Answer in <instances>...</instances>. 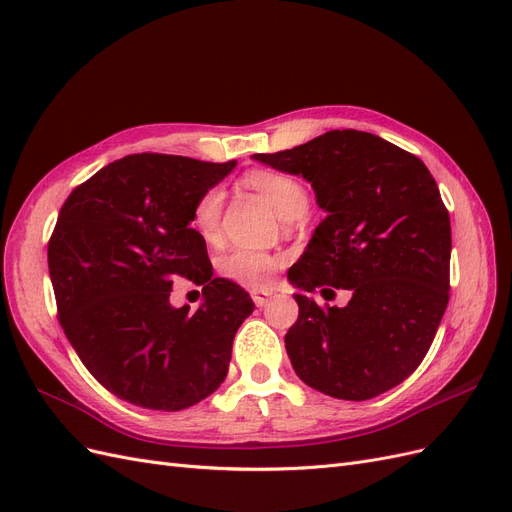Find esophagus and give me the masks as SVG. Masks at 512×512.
<instances>
[{
  "instance_id": "1",
  "label": "esophagus",
  "mask_w": 512,
  "mask_h": 512,
  "mask_svg": "<svg viewBox=\"0 0 512 512\" xmlns=\"http://www.w3.org/2000/svg\"><path fill=\"white\" fill-rule=\"evenodd\" d=\"M271 297H273L271 290H265V288H254V290H252V299H254V303H256L258 307L267 305Z\"/></svg>"
}]
</instances>
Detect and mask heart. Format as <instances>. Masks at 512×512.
Returning <instances> with one entry per match:
<instances>
[{"label": "heart", "mask_w": 512, "mask_h": 512, "mask_svg": "<svg viewBox=\"0 0 512 512\" xmlns=\"http://www.w3.org/2000/svg\"><path fill=\"white\" fill-rule=\"evenodd\" d=\"M247 185H252L265 196L271 207L277 211L282 220H297L307 211L309 198L307 190L290 175L273 173V170H256L247 175ZM224 205L222 188H211L198 198L192 213V226L207 243L218 241L220 235V215ZM280 267V258L267 252L254 250V247H235L220 260V271L232 282L243 286H267Z\"/></svg>", "instance_id": "obj_1"}]
</instances>
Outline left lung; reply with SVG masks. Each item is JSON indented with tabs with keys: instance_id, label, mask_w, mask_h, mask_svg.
Masks as SVG:
<instances>
[{
	"instance_id": "8db88e82",
	"label": "left lung",
	"mask_w": 512,
	"mask_h": 512,
	"mask_svg": "<svg viewBox=\"0 0 512 512\" xmlns=\"http://www.w3.org/2000/svg\"><path fill=\"white\" fill-rule=\"evenodd\" d=\"M252 158L312 183L327 213L288 271L299 320L284 342L297 376L348 401L404 382L448 303L451 220L427 166L359 130ZM333 287L351 290L348 306L320 308L308 294Z\"/></svg>"
}]
</instances>
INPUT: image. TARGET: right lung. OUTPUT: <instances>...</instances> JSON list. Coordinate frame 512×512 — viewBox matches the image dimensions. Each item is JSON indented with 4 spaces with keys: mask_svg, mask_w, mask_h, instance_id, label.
<instances>
[{
    "mask_svg": "<svg viewBox=\"0 0 512 512\" xmlns=\"http://www.w3.org/2000/svg\"><path fill=\"white\" fill-rule=\"evenodd\" d=\"M237 162L136 153L100 168L59 211L49 273L68 342L104 389L134 406L177 412L228 374L232 339L254 303L213 277L192 213ZM204 303L173 308L175 279Z\"/></svg>",
    "mask_w": 512,
    "mask_h": 512,
    "instance_id": "1",
    "label": "right lung"
}]
</instances>
